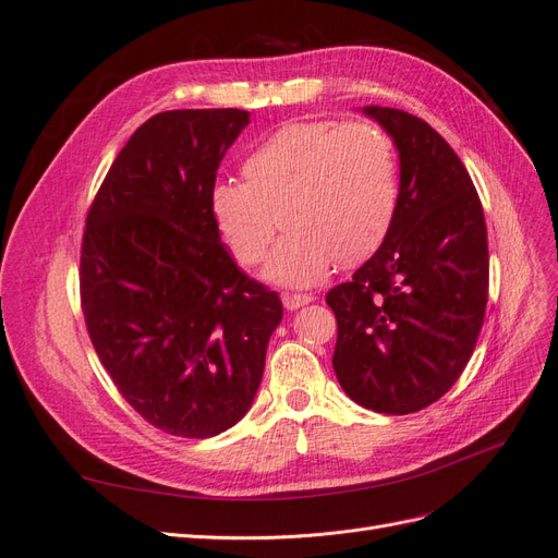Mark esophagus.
I'll use <instances>...</instances> for the list:
<instances>
[{
    "label": "esophagus",
    "mask_w": 558,
    "mask_h": 558,
    "mask_svg": "<svg viewBox=\"0 0 558 558\" xmlns=\"http://www.w3.org/2000/svg\"><path fill=\"white\" fill-rule=\"evenodd\" d=\"M281 300H283V307L293 312V310H300V307L310 305V302L314 300V295H310V293H283Z\"/></svg>",
    "instance_id": "esophagus-1"
}]
</instances>
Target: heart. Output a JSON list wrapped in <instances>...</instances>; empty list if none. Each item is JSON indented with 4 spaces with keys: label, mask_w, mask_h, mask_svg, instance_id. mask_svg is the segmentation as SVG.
<instances>
[{
    "label": "heart",
    "mask_w": 558,
    "mask_h": 558,
    "mask_svg": "<svg viewBox=\"0 0 558 558\" xmlns=\"http://www.w3.org/2000/svg\"><path fill=\"white\" fill-rule=\"evenodd\" d=\"M244 179L211 185L218 232L240 265H256L289 230L265 277L312 286L337 260L359 265L386 242L398 214V165L386 132L367 121L291 123L244 162Z\"/></svg>",
    "instance_id": "obj_1"
}]
</instances>
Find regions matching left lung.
Wrapping results in <instances>:
<instances>
[{
    "label": "left lung",
    "instance_id": "obj_1",
    "mask_svg": "<svg viewBox=\"0 0 558 558\" xmlns=\"http://www.w3.org/2000/svg\"><path fill=\"white\" fill-rule=\"evenodd\" d=\"M400 156L398 214L386 242L326 302L344 393L381 414L440 400L465 369L488 300L480 195L453 148L421 118L365 107Z\"/></svg>",
    "mask_w": 558,
    "mask_h": 558
}]
</instances>
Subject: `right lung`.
<instances>
[{"label": "right lung", "mask_w": 558, "mask_h": 558, "mask_svg": "<svg viewBox=\"0 0 558 558\" xmlns=\"http://www.w3.org/2000/svg\"><path fill=\"white\" fill-rule=\"evenodd\" d=\"M242 109L156 113L116 156L81 244V307L121 396L150 426L211 437L248 412L281 300L234 265L209 207Z\"/></svg>", "instance_id": "add662e5"}]
</instances>
